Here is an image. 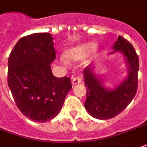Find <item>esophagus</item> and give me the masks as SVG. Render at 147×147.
<instances>
[{"label": "esophagus", "mask_w": 147, "mask_h": 147, "mask_svg": "<svg viewBox=\"0 0 147 147\" xmlns=\"http://www.w3.org/2000/svg\"><path fill=\"white\" fill-rule=\"evenodd\" d=\"M82 78L81 77H78V76H72L71 77V84L73 85H77V84H79V83L82 82Z\"/></svg>", "instance_id": "34e87169"}]
</instances>
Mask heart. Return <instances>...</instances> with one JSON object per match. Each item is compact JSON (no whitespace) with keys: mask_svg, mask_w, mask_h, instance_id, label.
<instances>
[{"mask_svg":"<svg viewBox=\"0 0 147 147\" xmlns=\"http://www.w3.org/2000/svg\"><path fill=\"white\" fill-rule=\"evenodd\" d=\"M97 44L94 42H85L67 49L65 54L69 62L76 63L82 61L88 55L95 52Z\"/></svg>","mask_w":147,"mask_h":147,"instance_id":"obj_1","label":"heart"}]
</instances>
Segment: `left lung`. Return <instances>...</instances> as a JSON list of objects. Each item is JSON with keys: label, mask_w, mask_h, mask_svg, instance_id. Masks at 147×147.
Instances as JSON below:
<instances>
[{"label": "left lung", "mask_w": 147, "mask_h": 147, "mask_svg": "<svg viewBox=\"0 0 147 147\" xmlns=\"http://www.w3.org/2000/svg\"><path fill=\"white\" fill-rule=\"evenodd\" d=\"M113 52L123 55L127 66V76L112 89L107 88L100 75L95 72L94 65L91 64L83 71L87 89L85 107L91 116L100 120L113 118L125 109L137 90L139 59L131 43L119 36L113 47Z\"/></svg>", "instance_id": "obj_1"}]
</instances>
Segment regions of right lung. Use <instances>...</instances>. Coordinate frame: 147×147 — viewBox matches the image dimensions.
Listing matches in <instances>:
<instances>
[{"label":"right lung","instance_id":"1","mask_svg":"<svg viewBox=\"0 0 147 147\" xmlns=\"http://www.w3.org/2000/svg\"><path fill=\"white\" fill-rule=\"evenodd\" d=\"M53 37L39 33L20 39L8 59L7 83L22 114L36 122L59 114L71 88L69 77L56 78L51 70L55 59Z\"/></svg>","mask_w":147,"mask_h":147}]
</instances>
